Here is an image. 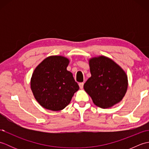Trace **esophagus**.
Segmentation results:
<instances>
[{"mask_svg": "<svg viewBox=\"0 0 149 149\" xmlns=\"http://www.w3.org/2000/svg\"><path fill=\"white\" fill-rule=\"evenodd\" d=\"M79 87L81 89H83V86H84V83H80L79 84Z\"/></svg>", "mask_w": 149, "mask_h": 149, "instance_id": "1", "label": "esophagus"}]
</instances>
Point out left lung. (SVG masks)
Returning a JSON list of instances; mask_svg holds the SVG:
<instances>
[{
	"label": "left lung",
	"instance_id": "left-lung-1",
	"mask_svg": "<svg viewBox=\"0 0 149 149\" xmlns=\"http://www.w3.org/2000/svg\"><path fill=\"white\" fill-rule=\"evenodd\" d=\"M91 76L84 84L85 91L98 107L109 108L125 96L128 86L127 75L116 63L100 56L89 59Z\"/></svg>",
	"mask_w": 149,
	"mask_h": 149
}]
</instances>
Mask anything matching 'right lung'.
Instances as JSON below:
<instances>
[{"mask_svg":"<svg viewBox=\"0 0 149 149\" xmlns=\"http://www.w3.org/2000/svg\"><path fill=\"white\" fill-rule=\"evenodd\" d=\"M69 59L52 56L36 66L31 79V88L41 106L54 111L62 110L70 102L79 89L73 75L66 68Z\"/></svg>","mask_w":149,"mask_h":149,"instance_id":"obj_1","label":"right lung"}]
</instances>
